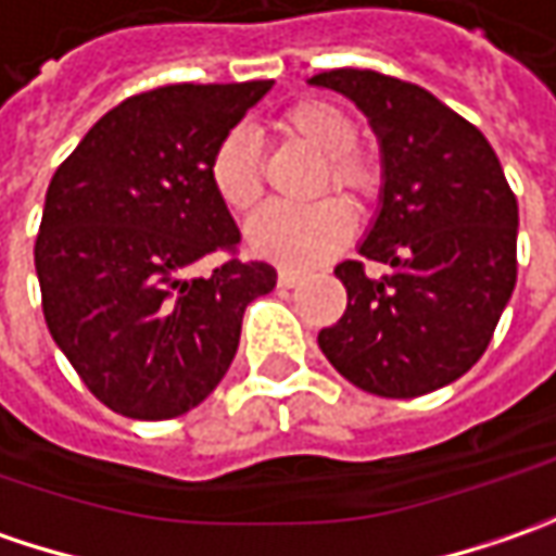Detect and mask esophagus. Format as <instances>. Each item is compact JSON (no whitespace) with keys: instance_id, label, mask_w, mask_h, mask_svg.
<instances>
[{"instance_id":"1","label":"esophagus","mask_w":556,"mask_h":556,"mask_svg":"<svg viewBox=\"0 0 556 556\" xmlns=\"http://www.w3.org/2000/svg\"><path fill=\"white\" fill-rule=\"evenodd\" d=\"M302 279H304V274H299V270H289V267H282V270H279L277 282L282 286V289H295V286H302Z\"/></svg>"}]
</instances>
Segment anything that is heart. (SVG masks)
I'll use <instances>...</instances> for the list:
<instances>
[{
	"label": "heart",
	"instance_id": "1",
	"mask_svg": "<svg viewBox=\"0 0 556 556\" xmlns=\"http://www.w3.org/2000/svg\"><path fill=\"white\" fill-rule=\"evenodd\" d=\"M277 130L324 155L317 192H339L352 207L370 205L379 192V170L354 149L357 127L349 114L320 99H304L282 111ZM207 180L214 195L236 214H249L264 195V155L245 127L220 136L207 157ZM345 201V202H346ZM344 202V203H345ZM341 199H320L314 205L264 207L249 224V245L261 257L286 267H314L342 249L351 236V208Z\"/></svg>",
	"mask_w": 556,
	"mask_h": 556
}]
</instances>
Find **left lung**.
I'll return each instance as SVG.
<instances>
[{
    "instance_id": "8db88e82",
    "label": "left lung",
    "mask_w": 556,
    "mask_h": 556,
    "mask_svg": "<svg viewBox=\"0 0 556 556\" xmlns=\"http://www.w3.org/2000/svg\"><path fill=\"white\" fill-rule=\"evenodd\" d=\"M314 86L349 96L382 146V207L361 242L364 261L336 277L349 307L320 329L326 361L357 389L420 399L485 354L517 286V195L489 139L422 86L379 71L336 67Z\"/></svg>"
}]
</instances>
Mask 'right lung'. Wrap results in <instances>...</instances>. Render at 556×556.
<instances>
[{"instance_id": "add662e5", "label": "right lung", "mask_w": 556, "mask_h": 556, "mask_svg": "<svg viewBox=\"0 0 556 556\" xmlns=\"http://www.w3.org/2000/svg\"><path fill=\"white\" fill-rule=\"evenodd\" d=\"M270 89L174 84L124 99L61 161L34 245L46 326L84 386L121 417L170 420L230 370L249 302L277 286L236 257L239 230L207 180L220 136ZM231 257L211 278L185 270Z\"/></svg>"}]
</instances>
